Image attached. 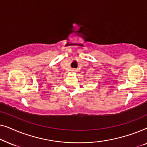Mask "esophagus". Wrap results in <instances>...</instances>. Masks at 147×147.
I'll use <instances>...</instances> for the list:
<instances>
[{
	"label": "esophagus",
	"instance_id": "34e87169",
	"mask_svg": "<svg viewBox=\"0 0 147 147\" xmlns=\"http://www.w3.org/2000/svg\"><path fill=\"white\" fill-rule=\"evenodd\" d=\"M71 71H76V69H73L71 70Z\"/></svg>",
	"mask_w": 147,
	"mask_h": 147
}]
</instances>
